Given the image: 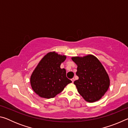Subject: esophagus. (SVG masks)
Masks as SVG:
<instances>
[{
	"label": "esophagus",
	"instance_id": "34e87169",
	"mask_svg": "<svg viewBox=\"0 0 128 128\" xmlns=\"http://www.w3.org/2000/svg\"><path fill=\"white\" fill-rule=\"evenodd\" d=\"M71 81H72V82H74V78H73L71 79Z\"/></svg>",
	"mask_w": 128,
	"mask_h": 128
}]
</instances>
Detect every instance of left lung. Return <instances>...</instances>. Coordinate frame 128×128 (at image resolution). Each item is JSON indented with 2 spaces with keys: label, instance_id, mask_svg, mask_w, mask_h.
Returning <instances> with one entry per match:
<instances>
[{
  "label": "left lung",
  "instance_id": "8db88e82",
  "mask_svg": "<svg viewBox=\"0 0 128 128\" xmlns=\"http://www.w3.org/2000/svg\"><path fill=\"white\" fill-rule=\"evenodd\" d=\"M77 65L76 74L78 80L74 82L78 92L88 102L100 99L110 86V78L99 60L92 55L72 57Z\"/></svg>",
  "mask_w": 128,
  "mask_h": 128
}]
</instances>
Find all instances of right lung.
Returning <instances> with one entry per match:
<instances>
[{"label":"right lung","mask_w":128,"mask_h":128,"mask_svg":"<svg viewBox=\"0 0 128 128\" xmlns=\"http://www.w3.org/2000/svg\"><path fill=\"white\" fill-rule=\"evenodd\" d=\"M66 59V56L50 52L39 62L30 77L32 88L39 96L54 98L72 82L66 76V69L60 68Z\"/></svg>","instance_id":"add662e5"}]
</instances>
